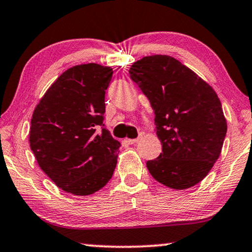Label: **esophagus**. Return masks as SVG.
Here are the masks:
<instances>
[{
  "label": "esophagus",
  "instance_id": "obj_1",
  "mask_svg": "<svg viewBox=\"0 0 252 252\" xmlns=\"http://www.w3.org/2000/svg\"><path fill=\"white\" fill-rule=\"evenodd\" d=\"M140 141V137H137V139H128L127 140V142L129 144H134V143H137Z\"/></svg>",
  "mask_w": 252,
  "mask_h": 252
}]
</instances>
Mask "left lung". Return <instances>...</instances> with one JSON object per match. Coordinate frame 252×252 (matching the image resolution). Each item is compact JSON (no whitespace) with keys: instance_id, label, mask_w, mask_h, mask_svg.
<instances>
[{"instance_id":"8db88e82","label":"left lung","mask_w":252,"mask_h":252,"mask_svg":"<svg viewBox=\"0 0 252 252\" xmlns=\"http://www.w3.org/2000/svg\"><path fill=\"white\" fill-rule=\"evenodd\" d=\"M129 75L156 115L155 130L163 153L147 161L150 174L177 190L197 185L219 158L227 132L215 89L167 55L141 58L130 66Z\"/></svg>"}]
</instances>
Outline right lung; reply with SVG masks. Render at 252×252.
<instances>
[{
    "label": "right lung",
    "instance_id": "right-lung-1",
    "mask_svg": "<svg viewBox=\"0 0 252 252\" xmlns=\"http://www.w3.org/2000/svg\"><path fill=\"white\" fill-rule=\"evenodd\" d=\"M112 68L96 63L67 68L33 111L30 146L44 173L62 190L94 194L111 179L120 143L103 124Z\"/></svg>",
    "mask_w": 252,
    "mask_h": 252
}]
</instances>
